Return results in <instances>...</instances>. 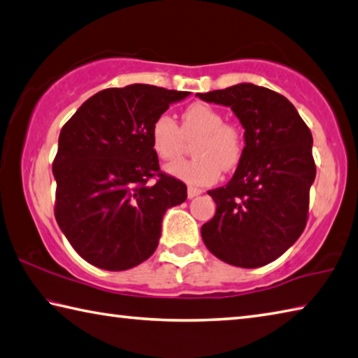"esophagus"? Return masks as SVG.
Here are the masks:
<instances>
[{"label":"esophagus","instance_id":"obj_1","mask_svg":"<svg viewBox=\"0 0 358 358\" xmlns=\"http://www.w3.org/2000/svg\"><path fill=\"white\" fill-rule=\"evenodd\" d=\"M200 194H201V189H199V187H194V186L187 187V197L189 199L197 197V196H200Z\"/></svg>","mask_w":358,"mask_h":358}]
</instances>
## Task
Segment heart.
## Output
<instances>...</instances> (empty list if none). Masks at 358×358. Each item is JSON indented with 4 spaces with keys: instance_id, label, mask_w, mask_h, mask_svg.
Segmentation results:
<instances>
[{
    "instance_id": "obj_1",
    "label": "heart",
    "mask_w": 358,
    "mask_h": 358,
    "mask_svg": "<svg viewBox=\"0 0 358 358\" xmlns=\"http://www.w3.org/2000/svg\"><path fill=\"white\" fill-rule=\"evenodd\" d=\"M185 138H199L192 147L194 159L173 161L167 173L189 185L206 186L220 177V172L235 169L243 158V134L231 123H225L219 109L205 103H194L181 114V127L169 114H161L150 128L153 152L161 159L180 157Z\"/></svg>"
}]
</instances>
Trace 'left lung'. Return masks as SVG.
Masks as SVG:
<instances>
[{"label": "left lung", "instance_id": "obj_1", "mask_svg": "<svg viewBox=\"0 0 358 358\" xmlns=\"http://www.w3.org/2000/svg\"><path fill=\"white\" fill-rule=\"evenodd\" d=\"M197 96L231 108L245 144L229 183L208 191L217 208L201 239L225 263L259 268L287 252L307 224L313 138L292 103L271 89L241 83Z\"/></svg>", "mask_w": 358, "mask_h": 358}]
</instances>
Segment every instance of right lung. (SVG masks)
Listing matches in <instances>:
<instances>
[{
  "instance_id": "right-lung-1",
  "label": "right lung",
  "mask_w": 358,
  "mask_h": 358,
  "mask_svg": "<svg viewBox=\"0 0 358 358\" xmlns=\"http://www.w3.org/2000/svg\"><path fill=\"white\" fill-rule=\"evenodd\" d=\"M189 92L150 84L90 96L62 127L53 162L55 216L87 263L127 271L157 250L169 208L183 203V181L159 172L150 128ZM155 174L157 184L148 185Z\"/></svg>"
}]
</instances>
